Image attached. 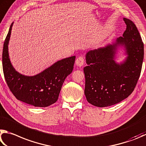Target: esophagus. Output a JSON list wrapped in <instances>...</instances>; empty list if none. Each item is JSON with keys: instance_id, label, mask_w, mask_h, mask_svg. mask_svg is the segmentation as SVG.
Here are the masks:
<instances>
[{"instance_id": "esophagus-1", "label": "esophagus", "mask_w": 146, "mask_h": 146, "mask_svg": "<svg viewBox=\"0 0 146 146\" xmlns=\"http://www.w3.org/2000/svg\"><path fill=\"white\" fill-rule=\"evenodd\" d=\"M85 63V58L83 56H79L76 60V65L78 66H82Z\"/></svg>"}]
</instances>
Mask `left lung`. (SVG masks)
<instances>
[{"label": "left lung", "mask_w": 146, "mask_h": 146, "mask_svg": "<svg viewBox=\"0 0 146 146\" xmlns=\"http://www.w3.org/2000/svg\"><path fill=\"white\" fill-rule=\"evenodd\" d=\"M126 29L113 45L86 54L88 66L84 68L85 94L88 103L98 107L113 105L133 92L139 80L144 59V43L135 24L124 18ZM124 44L128 57L123 64L114 61L116 47Z\"/></svg>", "instance_id": "8db88e82"}]
</instances>
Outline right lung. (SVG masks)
<instances>
[{"mask_svg":"<svg viewBox=\"0 0 146 146\" xmlns=\"http://www.w3.org/2000/svg\"><path fill=\"white\" fill-rule=\"evenodd\" d=\"M13 23L5 39L2 52V68L10 91L18 100L36 107H47L57 101L65 78L72 72L74 56L58 61L42 72L25 76L15 70L8 55L9 40Z\"/></svg>","mask_w":146,"mask_h":146,"instance_id":"right-lung-1","label":"right lung"}]
</instances>
